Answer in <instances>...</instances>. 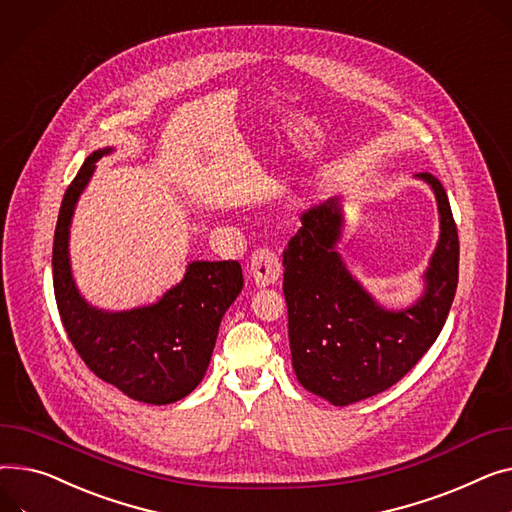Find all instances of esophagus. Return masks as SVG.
Masks as SVG:
<instances>
[{
  "instance_id": "1",
  "label": "esophagus",
  "mask_w": 512,
  "mask_h": 512,
  "mask_svg": "<svg viewBox=\"0 0 512 512\" xmlns=\"http://www.w3.org/2000/svg\"><path fill=\"white\" fill-rule=\"evenodd\" d=\"M282 265L274 251L269 249H257L251 255V276L259 288L271 286L280 280Z\"/></svg>"
}]
</instances>
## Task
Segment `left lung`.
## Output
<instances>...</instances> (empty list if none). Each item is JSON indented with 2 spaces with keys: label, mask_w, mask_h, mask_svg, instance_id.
<instances>
[{
  "label": "left lung",
  "mask_w": 512,
  "mask_h": 512,
  "mask_svg": "<svg viewBox=\"0 0 512 512\" xmlns=\"http://www.w3.org/2000/svg\"><path fill=\"white\" fill-rule=\"evenodd\" d=\"M438 208V243L422 274V294L405 309H387L337 251L346 226L342 197L302 216L284 251L288 337L298 383L331 405L377 395L410 372L436 342L459 280V236L449 197L430 173Z\"/></svg>",
  "instance_id": "obj_1"
}]
</instances>
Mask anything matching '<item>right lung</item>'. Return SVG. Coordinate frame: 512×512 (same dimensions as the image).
Here are the masks:
<instances>
[{
	"label": "right lung",
	"instance_id": "right-lung-1",
	"mask_svg": "<svg viewBox=\"0 0 512 512\" xmlns=\"http://www.w3.org/2000/svg\"><path fill=\"white\" fill-rule=\"evenodd\" d=\"M115 152L94 150L67 187L55 226L53 288L63 327L98 379L152 405L187 397L206 374L224 313L243 290L238 261H191L179 284L156 302L127 311L90 304L74 280L70 228L96 162Z\"/></svg>",
	"mask_w": 512,
	"mask_h": 512
}]
</instances>
